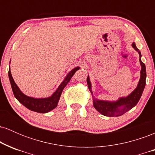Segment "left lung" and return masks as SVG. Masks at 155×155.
I'll return each instance as SVG.
<instances>
[{"label": "left lung", "instance_id": "1", "mask_svg": "<svg viewBox=\"0 0 155 155\" xmlns=\"http://www.w3.org/2000/svg\"><path fill=\"white\" fill-rule=\"evenodd\" d=\"M132 47L138 51L140 56V63L141 65V70H140V77L138 86L127 97H120L117 101H106L97 100L96 98H93V106L97 111L100 112L101 114L106 117H119L124 114L131 108H133L139 101L143 90H144L146 85V78H147V72H146L145 64L141 61V54H140L139 49L136 47V44L133 42ZM87 82L89 90H90L92 94L91 90V82L90 81L89 76L87 79Z\"/></svg>", "mask_w": 155, "mask_h": 155}]
</instances>
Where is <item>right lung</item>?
I'll return each instance as SVG.
<instances>
[{"mask_svg": "<svg viewBox=\"0 0 155 155\" xmlns=\"http://www.w3.org/2000/svg\"><path fill=\"white\" fill-rule=\"evenodd\" d=\"M79 69V67H76L72 71H71L66 76V77L65 78L64 81L58 87V90L52 94V95L49 97H46V98H34V97H28L23 94L14 81L10 71V68L9 71H8V77H9L11 86H12L15 97L18 100L19 103H21L23 106H25L31 111L38 112V113H47L57 107L63 89L69 82L76 71H78Z\"/></svg>", "mask_w": 155, "mask_h": 155, "instance_id": "add662e5", "label": "right lung"}]
</instances>
